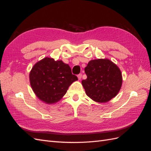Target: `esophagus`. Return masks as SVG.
Instances as JSON below:
<instances>
[{
	"label": "esophagus",
	"mask_w": 151,
	"mask_h": 151,
	"mask_svg": "<svg viewBox=\"0 0 151 151\" xmlns=\"http://www.w3.org/2000/svg\"><path fill=\"white\" fill-rule=\"evenodd\" d=\"M77 77H78V79L79 80H81V78H82V74H78V75H77Z\"/></svg>",
	"instance_id": "esophagus-1"
}]
</instances>
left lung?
Here are the masks:
<instances>
[{"label":"left lung","mask_w":151,"mask_h":151,"mask_svg":"<svg viewBox=\"0 0 151 151\" xmlns=\"http://www.w3.org/2000/svg\"><path fill=\"white\" fill-rule=\"evenodd\" d=\"M87 79L82 81L86 94L94 101L106 103L116 96L121 88V71L108 59L91 60L85 68Z\"/></svg>","instance_id":"8db88e82"}]
</instances>
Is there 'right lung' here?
Wrapping results in <instances>:
<instances>
[{"label":"right lung","mask_w":151,"mask_h":151,"mask_svg":"<svg viewBox=\"0 0 151 151\" xmlns=\"http://www.w3.org/2000/svg\"><path fill=\"white\" fill-rule=\"evenodd\" d=\"M77 79L68 64L48 57L36 63L29 74L34 93L40 99L48 104L58 101L68 87Z\"/></svg>","instance_id":"1"}]
</instances>
